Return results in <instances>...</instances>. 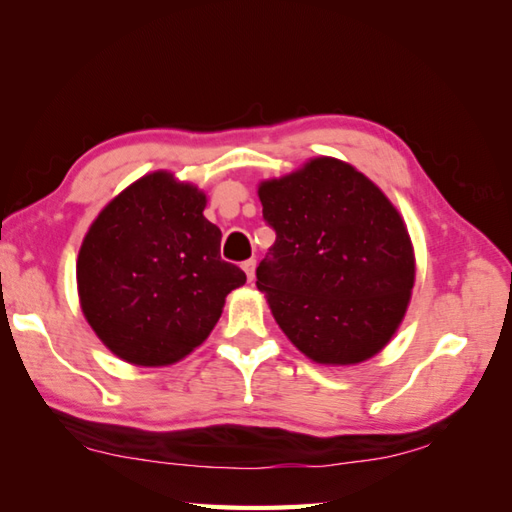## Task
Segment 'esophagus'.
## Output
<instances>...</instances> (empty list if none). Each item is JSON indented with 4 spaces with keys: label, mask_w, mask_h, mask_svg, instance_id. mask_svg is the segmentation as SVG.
Here are the masks:
<instances>
[{
    "label": "esophagus",
    "mask_w": 512,
    "mask_h": 512,
    "mask_svg": "<svg viewBox=\"0 0 512 512\" xmlns=\"http://www.w3.org/2000/svg\"><path fill=\"white\" fill-rule=\"evenodd\" d=\"M242 270H245L247 279L254 281V272H256V258H247L245 263H242Z\"/></svg>",
    "instance_id": "esophagus-1"
}]
</instances>
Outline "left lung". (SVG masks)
Segmentation results:
<instances>
[{
	"mask_svg": "<svg viewBox=\"0 0 512 512\" xmlns=\"http://www.w3.org/2000/svg\"><path fill=\"white\" fill-rule=\"evenodd\" d=\"M258 197L276 240L256 267V288L290 342L321 364L382 351L414 288V249L393 204L328 157L263 182Z\"/></svg>",
	"mask_w": 512,
	"mask_h": 512,
	"instance_id": "8db88e82",
	"label": "left lung"
}]
</instances>
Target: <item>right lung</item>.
<instances>
[{
	"label": "right lung",
	"instance_id": "obj_1",
	"mask_svg": "<svg viewBox=\"0 0 512 512\" xmlns=\"http://www.w3.org/2000/svg\"><path fill=\"white\" fill-rule=\"evenodd\" d=\"M206 197L173 175L141 177L89 227L78 254L80 306L121 360L164 366L200 346L224 297L247 281L220 258Z\"/></svg>",
	"mask_w": 512,
	"mask_h": 512
}]
</instances>
